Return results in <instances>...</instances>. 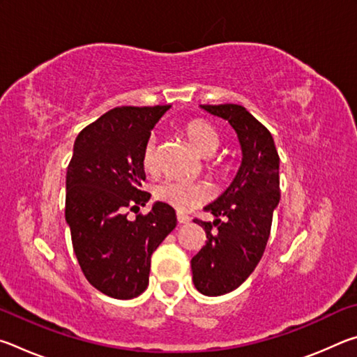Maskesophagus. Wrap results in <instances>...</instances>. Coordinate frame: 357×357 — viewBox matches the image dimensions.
<instances>
[{
  "label": "esophagus",
  "mask_w": 357,
  "mask_h": 357,
  "mask_svg": "<svg viewBox=\"0 0 357 357\" xmlns=\"http://www.w3.org/2000/svg\"><path fill=\"white\" fill-rule=\"evenodd\" d=\"M176 219H178V223H189L190 222V217L184 213H178Z\"/></svg>",
  "instance_id": "1"
}]
</instances>
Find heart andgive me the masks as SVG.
Instances as JSON below:
<instances>
[{
    "mask_svg": "<svg viewBox=\"0 0 357 357\" xmlns=\"http://www.w3.org/2000/svg\"><path fill=\"white\" fill-rule=\"evenodd\" d=\"M184 135L198 154L213 155L220 144V135L213 124L203 119L189 121L184 126ZM143 168L149 173L157 170L155 155V138L151 137L146 142L142 153ZM154 195L157 200L168 203L170 206L179 211H189L197 204L206 202L211 197L208 184L197 183V181L184 179H165L155 185Z\"/></svg>",
    "mask_w": 357,
    "mask_h": 357,
    "instance_id": "b5f03b06",
    "label": "heart"
}]
</instances>
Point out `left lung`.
I'll use <instances>...</instances> for the list:
<instances>
[{"mask_svg":"<svg viewBox=\"0 0 357 357\" xmlns=\"http://www.w3.org/2000/svg\"><path fill=\"white\" fill-rule=\"evenodd\" d=\"M202 108L227 119L243 149L231 185L204 208L215 220H193L206 231V244L190 261L193 285L206 296H220L243 285L263 257L280 200V157L271 132L243 105Z\"/></svg>","mask_w":357,"mask_h":357,"instance_id":"1","label":"left lung"}]
</instances>
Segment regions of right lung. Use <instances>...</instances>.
<instances>
[{
  "label": "right lung",
  "mask_w": 357,
  "mask_h": 357,
  "mask_svg": "<svg viewBox=\"0 0 357 357\" xmlns=\"http://www.w3.org/2000/svg\"><path fill=\"white\" fill-rule=\"evenodd\" d=\"M170 105L116 107L86 126L66 174V222L78 264L91 285L114 299L148 287L151 255L176 227L170 204L128 219L149 200L142 153Z\"/></svg>",
  "instance_id": "right-lung-1"
}]
</instances>
